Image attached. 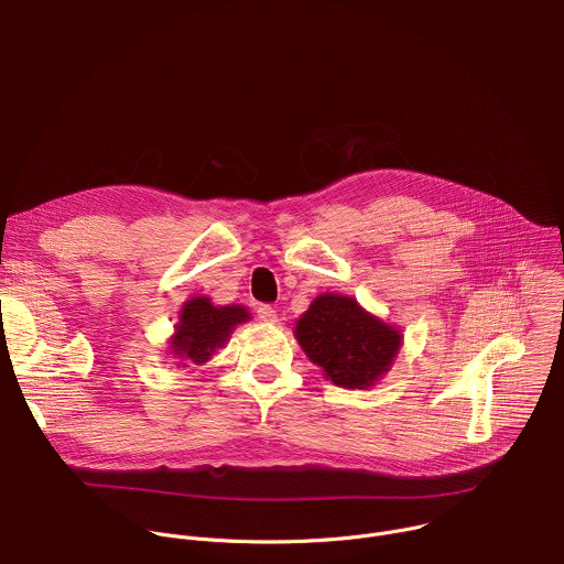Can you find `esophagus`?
<instances>
[{
	"mask_svg": "<svg viewBox=\"0 0 564 564\" xmlns=\"http://www.w3.org/2000/svg\"><path fill=\"white\" fill-rule=\"evenodd\" d=\"M258 318H260L262 323H278V311H275V306H271V304H260V306H258Z\"/></svg>",
	"mask_w": 564,
	"mask_h": 564,
	"instance_id": "1",
	"label": "esophagus"
}]
</instances>
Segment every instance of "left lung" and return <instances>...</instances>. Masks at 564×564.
<instances>
[{"label":"left lung","mask_w":564,"mask_h":564,"mask_svg":"<svg viewBox=\"0 0 564 564\" xmlns=\"http://www.w3.org/2000/svg\"><path fill=\"white\" fill-rule=\"evenodd\" d=\"M293 336L323 377L347 390L377 386L403 347L399 327L343 293H321L295 323Z\"/></svg>","instance_id":"left-lung-1"}]
</instances>
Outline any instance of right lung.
I'll return each instance as SVG.
<instances>
[{
	"label": "right lung",
	"mask_w": 564,
	"mask_h": 564,
	"mask_svg": "<svg viewBox=\"0 0 564 564\" xmlns=\"http://www.w3.org/2000/svg\"><path fill=\"white\" fill-rule=\"evenodd\" d=\"M248 321L243 304L217 306L208 295H195L181 304L178 323L167 338V354L178 360V367L204 365L230 340L235 327Z\"/></svg>",
	"instance_id": "right-lung-1"
}]
</instances>
